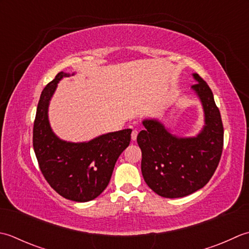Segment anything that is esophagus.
Returning a JSON list of instances; mask_svg holds the SVG:
<instances>
[{"instance_id": "obj_1", "label": "esophagus", "mask_w": 249, "mask_h": 249, "mask_svg": "<svg viewBox=\"0 0 249 249\" xmlns=\"http://www.w3.org/2000/svg\"><path fill=\"white\" fill-rule=\"evenodd\" d=\"M138 133H139V132L136 131V130L132 131V133H131V139H132V141H136V138H138Z\"/></svg>"}]
</instances>
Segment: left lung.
<instances>
[{
  "mask_svg": "<svg viewBox=\"0 0 249 249\" xmlns=\"http://www.w3.org/2000/svg\"><path fill=\"white\" fill-rule=\"evenodd\" d=\"M191 89L199 98L204 125L195 136H177L156 118L144 119L138 135L142 174L149 188L163 197H181L203 188L219 163L224 126L211 88L196 73Z\"/></svg>",
  "mask_w": 249,
  "mask_h": 249,
  "instance_id": "obj_1",
  "label": "left lung"
}]
</instances>
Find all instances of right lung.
I'll return each mask as SVG.
<instances>
[{"label":"right lung","instance_id":"obj_1","mask_svg":"<svg viewBox=\"0 0 249 249\" xmlns=\"http://www.w3.org/2000/svg\"><path fill=\"white\" fill-rule=\"evenodd\" d=\"M69 76L58 73L42 91L33 126V148L52 188L68 200L88 202L107 187L116 161L130 144L132 130L109 132L79 143L55 135L50 126L48 107L58 83Z\"/></svg>","mask_w":249,"mask_h":249}]
</instances>
